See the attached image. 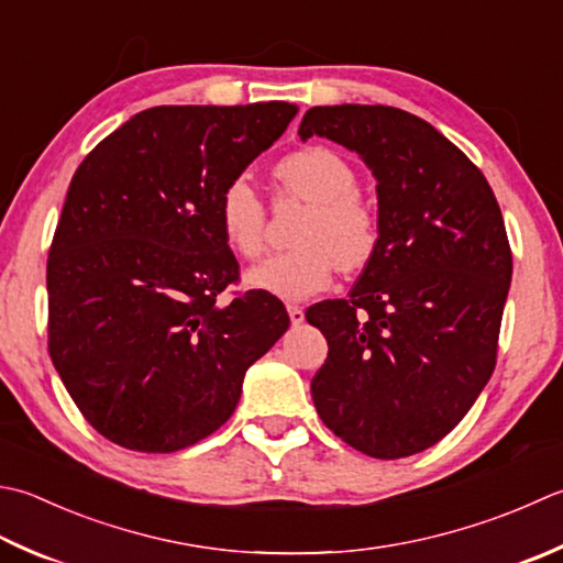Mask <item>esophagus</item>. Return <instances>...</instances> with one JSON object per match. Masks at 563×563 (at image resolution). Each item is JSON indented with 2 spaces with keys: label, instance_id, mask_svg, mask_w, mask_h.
<instances>
[{
  "label": "esophagus",
  "instance_id": "34e87169",
  "mask_svg": "<svg viewBox=\"0 0 563 563\" xmlns=\"http://www.w3.org/2000/svg\"><path fill=\"white\" fill-rule=\"evenodd\" d=\"M288 314H290V322H292L295 327L305 322V310H302V307H297V305H288Z\"/></svg>",
  "mask_w": 563,
  "mask_h": 563
}]
</instances>
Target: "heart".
Masks as SVG:
<instances>
[{
    "mask_svg": "<svg viewBox=\"0 0 563 563\" xmlns=\"http://www.w3.org/2000/svg\"><path fill=\"white\" fill-rule=\"evenodd\" d=\"M275 180L285 195L310 202L292 234V249L271 253L249 268L251 288L280 300H307L332 283L336 266L358 271L378 249V214L356 192L351 163L327 146L297 148L275 165ZM229 249L241 258H256L266 244V202L246 175L231 178L217 205Z\"/></svg>",
    "mask_w": 563,
    "mask_h": 563,
    "instance_id": "b5f03b06",
    "label": "heart"
}]
</instances>
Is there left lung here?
Segmentation results:
<instances>
[{
    "mask_svg": "<svg viewBox=\"0 0 563 563\" xmlns=\"http://www.w3.org/2000/svg\"><path fill=\"white\" fill-rule=\"evenodd\" d=\"M297 134L356 151L378 180L376 253L349 300L305 312L329 344L314 407L363 454L412 456L464 420L493 376L512 278L498 200L464 151L402 109L312 107Z\"/></svg>",
    "mask_w": 563,
    "mask_h": 563,
    "instance_id": "left-lung-1",
    "label": "left lung"
}]
</instances>
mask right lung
Listing matches in <instances>:
<instances>
[{
    "instance_id": "1",
    "label": "right lung",
    "mask_w": 563,
    "mask_h": 563,
    "mask_svg": "<svg viewBox=\"0 0 563 563\" xmlns=\"http://www.w3.org/2000/svg\"><path fill=\"white\" fill-rule=\"evenodd\" d=\"M295 114L288 102L153 107L75 170L48 251V354L109 442L170 454L217 432L251 363L288 332L271 292L219 300L239 263L217 205Z\"/></svg>"
}]
</instances>
